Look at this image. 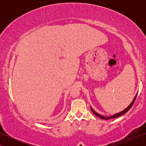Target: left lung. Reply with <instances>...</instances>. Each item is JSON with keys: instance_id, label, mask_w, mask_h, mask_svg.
<instances>
[{"instance_id": "8db88e82", "label": "left lung", "mask_w": 146, "mask_h": 146, "mask_svg": "<svg viewBox=\"0 0 146 146\" xmlns=\"http://www.w3.org/2000/svg\"><path fill=\"white\" fill-rule=\"evenodd\" d=\"M137 94H136V95H135L134 98L133 99L132 102H131V104H130V105H129V106L125 108V109H124L123 110H122V111H120V112H119V113H117L114 114L113 115H112V116H110V117H104V116H102V115H100L99 113H98L96 112V111H95L94 109H93V108H92L91 107H90V108H91V110H92V112L94 113V114L95 115L97 116V117H99V118H101V119H104V120H108V119H114V118L119 117H120V116H121V115H122L125 114V113L127 112V111L129 110L130 108H131L132 107V106L133 105V104H134V102H135V98H136V97H137Z\"/></svg>"}]
</instances>
